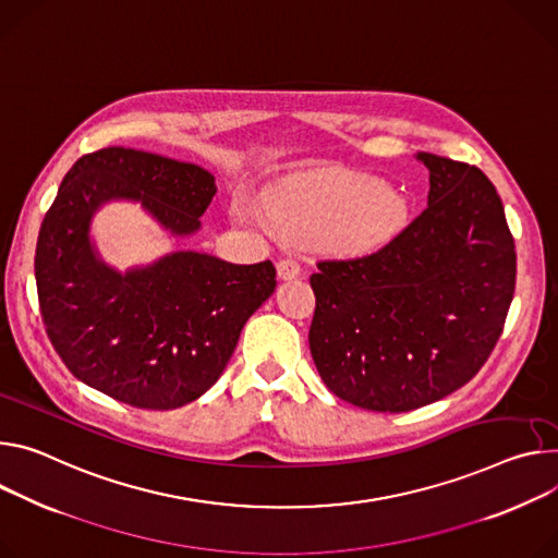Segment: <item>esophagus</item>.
Wrapping results in <instances>:
<instances>
[{
  "instance_id": "obj_1",
  "label": "esophagus",
  "mask_w": 558,
  "mask_h": 558,
  "mask_svg": "<svg viewBox=\"0 0 558 558\" xmlns=\"http://www.w3.org/2000/svg\"><path fill=\"white\" fill-rule=\"evenodd\" d=\"M276 269H278V278H282V280H291V278L300 276V265L293 258H282L276 265Z\"/></svg>"
}]
</instances>
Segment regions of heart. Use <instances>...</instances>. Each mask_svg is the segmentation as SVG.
I'll list each match as a JSON object with an SVG mask.
<instances>
[{"instance_id": "b5f03b06", "label": "heart", "mask_w": 558, "mask_h": 558, "mask_svg": "<svg viewBox=\"0 0 558 558\" xmlns=\"http://www.w3.org/2000/svg\"><path fill=\"white\" fill-rule=\"evenodd\" d=\"M271 222L284 233L327 235L342 248H372L391 235L400 202L374 180L327 171L298 180L267 202Z\"/></svg>"}]
</instances>
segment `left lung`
Masks as SVG:
<instances>
[{
	"mask_svg": "<svg viewBox=\"0 0 558 558\" xmlns=\"http://www.w3.org/2000/svg\"><path fill=\"white\" fill-rule=\"evenodd\" d=\"M427 209L385 246L320 260L310 349L323 383L372 412H410L470 383L512 305L514 238L487 175L434 154Z\"/></svg>",
	"mask_w": 558,
	"mask_h": 558,
	"instance_id": "8db88e82",
	"label": "left lung"
}]
</instances>
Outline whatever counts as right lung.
I'll return each instance as SVG.
<instances>
[{
  "mask_svg": "<svg viewBox=\"0 0 558 558\" xmlns=\"http://www.w3.org/2000/svg\"><path fill=\"white\" fill-rule=\"evenodd\" d=\"M216 178L197 165L109 146L82 156L44 216L35 280L41 320L69 372L140 410H175L225 372L240 331L276 289L271 260L231 265L175 251L126 274L90 242L111 199L140 202L173 235L199 229Z\"/></svg>",
  "mask_w": 558,
  "mask_h": 558,
  "instance_id": "obj_1",
  "label": "right lung"
}]
</instances>
